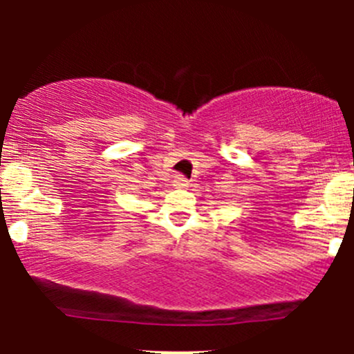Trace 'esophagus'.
<instances>
[{"label":"esophagus","instance_id":"34e87169","mask_svg":"<svg viewBox=\"0 0 354 354\" xmlns=\"http://www.w3.org/2000/svg\"><path fill=\"white\" fill-rule=\"evenodd\" d=\"M173 187L174 188H187L188 187V180L183 176V174H176L173 180Z\"/></svg>","mask_w":354,"mask_h":354}]
</instances>
